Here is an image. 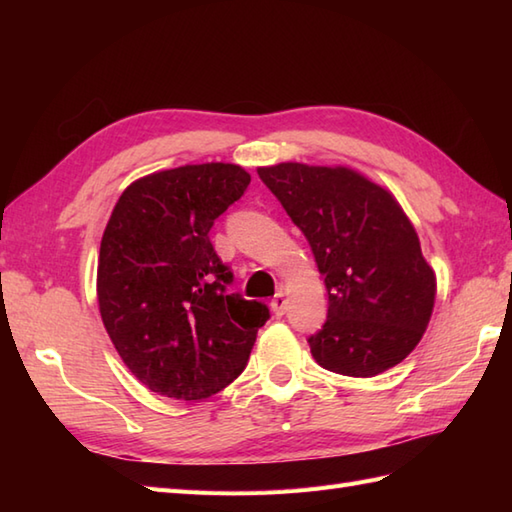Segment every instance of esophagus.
Instances as JSON below:
<instances>
[{"label": "esophagus", "mask_w": 512, "mask_h": 512, "mask_svg": "<svg viewBox=\"0 0 512 512\" xmlns=\"http://www.w3.org/2000/svg\"><path fill=\"white\" fill-rule=\"evenodd\" d=\"M270 308H273L275 317H281V314H286V295L284 292H277V295L273 297V301H270Z\"/></svg>", "instance_id": "1"}]
</instances>
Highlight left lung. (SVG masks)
Returning <instances> with one entry per match:
<instances>
[{
    "label": "left lung",
    "instance_id": "1",
    "mask_svg": "<svg viewBox=\"0 0 512 512\" xmlns=\"http://www.w3.org/2000/svg\"><path fill=\"white\" fill-rule=\"evenodd\" d=\"M306 235L328 288V319L310 352L330 372L369 378L398 365L427 330L436 275L394 195L347 167H259Z\"/></svg>",
    "mask_w": 512,
    "mask_h": 512
}]
</instances>
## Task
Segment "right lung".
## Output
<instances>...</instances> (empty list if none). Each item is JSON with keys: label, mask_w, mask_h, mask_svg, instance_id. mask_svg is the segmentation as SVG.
<instances>
[{"label": "right lung", "mask_w": 512, "mask_h": 512, "mask_svg": "<svg viewBox=\"0 0 512 512\" xmlns=\"http://www.w3.org/2000/svg\"><path fill=\"white\" fill-rule=\"evenodd\" d=\"M248 184L226 162L151 173L129 184L105 226L101 319L129 372L160 396L202 400L231 385L270 317L266 303L226 290L233 273L209 237Z\"/></svg>", "instance_id": "1"}]
</instances>
